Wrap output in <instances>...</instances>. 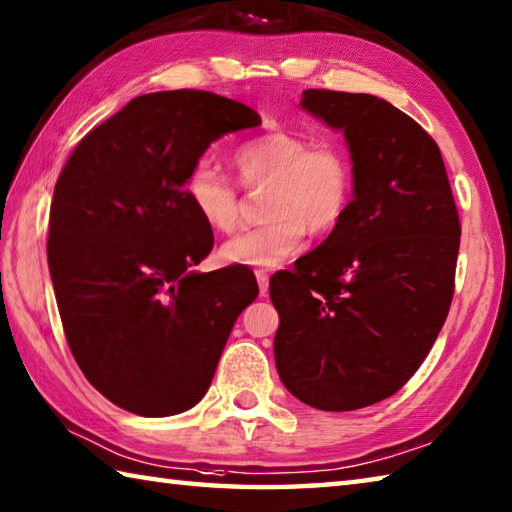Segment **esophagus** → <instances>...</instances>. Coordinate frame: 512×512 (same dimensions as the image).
Segmentation results:
<instances>
[{
  "label": "esophagus",
  "instance_id": "1",
  "mask_svg": "<svg viewBox=\"0 0 512 512\" xmlns=\"http://www.w3.org/2000/svg\"><path fill=\"white\" fill-rule=\"evenodd\" d=\"M257 284H259V295L268 293V273L266 271H257Z\"/></svg>",
  "mask_w": 512,
  "mask_h": 512
}]
</instances>
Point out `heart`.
I'll return each instance as SVG.
<instances>
[{
	"instance_id": "heart-1",
	"label": "heart",
	"mask_w": 512,
	"mask_h": 512,
	"mask_svg": "<svg viewBox=\"0 0 512 512\" xmlns=\"http://www.w3.org/2000/svg\"><path fill=\"white\" fill-rule=\"evenodd\" d=\"M248 188L266 185V224L241 230L221 246V259L235 266L275 268L304 246L306 230L327 235L351 201V165L333 145H311L284 129L266 132L239 145L232 154ZM201 219L217 230L237 224V190L215 167L199 163L185 183Z\"/></svg>"
}]
</instances>
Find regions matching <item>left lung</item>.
Listing matches in <instances>:
<instances>
[{"label": "left lung", "mask_w": 512, "mask_h": 512, "mask_svg": "<svg viewBox=\"0 0 512 512\" xmlns=\"http://www.w3.org/2000/svg\"><path fill=\"white\" fill-rule=\"evenodd\" d=\"M300 105L345 134L353 199L293 271L271 277L284 387L324 412L396 394L448 318L459 212L439 145L401 109L369 94L306 89Z\"/></svg>", "instance_id": "obj_1"}]
</instances>
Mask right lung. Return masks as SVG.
<instances>
[{
	"mask_svg": "<svg viewBox=\"0 0 512 512\" xmlns=\"http://www.w3.org/2000/svg\"><path fill=\"white\" fill-rule=\"evenodd\" d=\"M257 125L210 91L138 96L82 138L55 183L46 255L64 336L89 383L127 412L197 405L259 293L246 266L192 271L215 237L185 190L210 143Z\"/></svg>",
	"mask_w": 512,
	"mask_h": 512,
	"instance_id": "right-lung-1",
	"label": "right lung"
}]
</instances>
